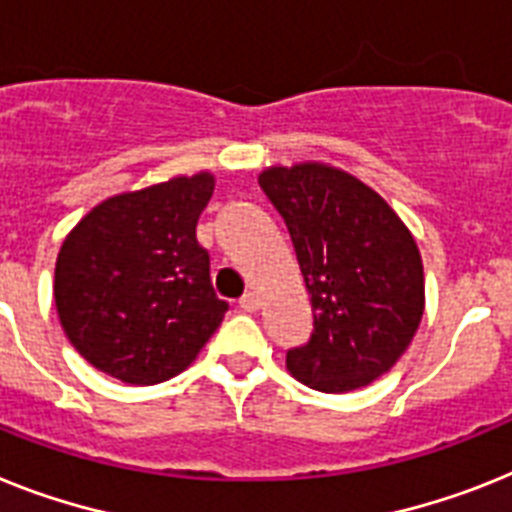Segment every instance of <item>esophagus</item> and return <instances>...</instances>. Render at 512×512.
I'll return each mask as SVG.
<instances>
[{
	"instance_id": "1",
	"label": "esophagus",
	"mask_w": 512,
	"mask_h": 512,
	"mask_svg": "<svg viewBox=\"0 0 512 512\" xmlns=\"http://www.w3.org/2000/svg\"><path fill=\"white\" fill-rule=\"evenodd\" d=\"M239 307H242L244 312H257V307H260V299H257V294L247 291V294L239 299Z\"/></svg>"
}]
</instances>
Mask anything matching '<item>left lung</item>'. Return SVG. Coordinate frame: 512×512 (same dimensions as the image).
<instances>
[{
	"mask_svg": "<svg viewBox=\"0 0 512 512\" xmlns=\"http://www.w3.org/2000/svg\"><path fill=\"white\" fill-rule=\"evenodd\" d=\"M257 182L286 221L315 317L286 367L322 393L375 382L409 349L424 315L414 234L372 187L328 163L270 166Z\"/></svg>",
	"mask_w": 512,
	"mask_h": 512,
	"instance_id": "1",
	"label": "left lung"
}]
</instances>
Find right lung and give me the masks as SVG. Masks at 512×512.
Wrapping results in <instances>:
<instances>
[{"label": "right lung", "mask_w": 512, "mask_h": 512, "mask_svg": "<svg viewBox=\"0 0 512 512\" xmlns=\"http://www.w3.org/2000/svg\"><path fill=\"white\" fill-rule=\"evenodd\" d=\"M213 187L216 176L200 171L122 192L64 236L54 302L85 362L130 385L171 380L195 362L229 309L195 236Z\"/></svg>", "instance_id": "1"}]
</instances>
